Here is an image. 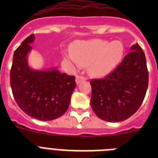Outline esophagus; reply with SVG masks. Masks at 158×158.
Instances as JSON below:
<instances>
[{
  "mask_svg": "<svg viewBox=\"0 0 158 158\" xmlns=\"http://www.w3.org/2000/svg\"><path fill=\"white\" fill-rule=\"evenodd\" d=\"M85 80V77H84L83 76H81V75H77L76 77V83L77 85H79L81 81Z\"/></svg>",
  "mask_w": 158,
  "mask_h": 158,
  "instance_id": "34e87169",
  "label": "esophagus"
}]
</instances>
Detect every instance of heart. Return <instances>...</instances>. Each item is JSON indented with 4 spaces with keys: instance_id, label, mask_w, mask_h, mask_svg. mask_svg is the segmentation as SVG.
<instances>
[{
    "instance_id": "b5f03b06",
    "label": "heart",
    "mask_w": 158,
    "mask_h": 158,
    "mask_svg": "<svg viewBox=\"0 0 158 158\" xmlns=\"http://www.w3.org/2000/svg\"><path fill=\"white\" fill-rule=\"evenodd\" d=\"M124 46L121 41L108 42L103 40L79 41L73 43L71 53L65 58L81 66H87L88 72L95 77L104 76L122 61Z\"/></svg>"
}]
</instances>
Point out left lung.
Returning a JSON list of instances; mask_svg holds the SVG:
<instances>
[{
  "label": "left lung",
  "instance_id": "1",
  "mask_svg": "<svg viewBox=\"0 0 158 158\" xmlns=\"http://www.w3.org/2000/svg\"><path fill=\"white\" fill-rule=\"evenodd\" d=\"M148 82L146 56L136 43L112 73L104 78L90 81L93 111L107 122L126 120L140 107Z\"/></svg>",
  "mask_w": 158,
  "mask_h": 158
}]
</instances>
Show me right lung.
<instances>
[{"label":"right lung","mask_w":158,"mask_h":158,"mask_svg":"<svg viewBox=\"0 0 158 158\" xmlns=\"http://www.w3.org/2000/svg\"><path fill=\"white\" fill-rule=\"evenodd\" d=\"M35 40L33 34L22 42L13 54L10 85L20 109L39 120H53L62 116L70 104L76 87L74 76L57 69L35 70L27 62V54Z\"/></svg>","instance_id":"1"}]
</instances>
